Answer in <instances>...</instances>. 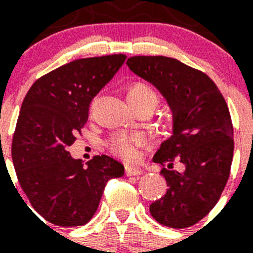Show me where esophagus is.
<instances>
[{"mask_svg": "<svg viewBox=\"0 0 253 253\" xmlns=\"http://www.w3.org/2000/svg\"><path fill=\"white\" fill-rule=\"evenodd\" d=\"M143 170L139 168H135V167H126V174L127 176H139L142 174Z\"/></svg>", "mask_w": 253, "mask_h": 253, "instance_id": "34e87169", "label": "esophagus"}]
</instances>
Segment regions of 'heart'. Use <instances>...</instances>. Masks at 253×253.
<instances>
[{
    "label": "heart",
    "mask_w": 253,
    "mask_h": 253,
    "mask_svg": "<svg viewBox=\"0 0 253 253\" xmlns=\"http://www.w3.org/2000/svg\"><path fill=\"white\" fill-rule=\"evenodd\" d=\"M128 99L130 102H140L146 99H154L158 102V93L144 83H136L128 89ZM146 138L142 134H125L119 132L114 135L109 142V148L114 155L122 158L126 162H132L138 158V147L144 144Z\"/></svg>",
    "instance_id": "heart-1"
}]
</instances>
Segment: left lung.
Returning <instances> with one entry per match:
<instances>
[{
  "label": "left lung",
  "mask_w": 253,
  "mask_h": 253,
  "mask_svg": "<svg viewBox=\"0 0 253 253\" xmlns=\"http://www.w3.org/2000/svg\"><path fill=\"white\" fill-rule=\"evenodd\" d=\"M127 65L162 93L172 113V135L152 159L166 167L168 189L150 206L151 215L172 228L193 226L215 206L230 176L234 128L227 103L208 75L177 59L132 56ZM174 160L182 172L172 169Z\"/></svg>",
  "instance_id": "obj_1"
}]
</instances>
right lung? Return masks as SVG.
<instances>
[{"instance_id": "add662e5", "label": "right lung", "mask_w": 253, "mask_h": 253, "mask_svg": "<svg viewBox=\"0 0 253 253\" xmlns=\"http://www.w3.org/2000/svg\"><path fill=\"white\" fill-rule=\"evenodd\" d=\"M126 57L118 53L61 65L35 81L22 102L11 158L30 204L49 223H87L107 181L125 174V167L106 155L94 156L84 167L68 147L86 123L91 99Z\"/></svg>"}]
</instances>
